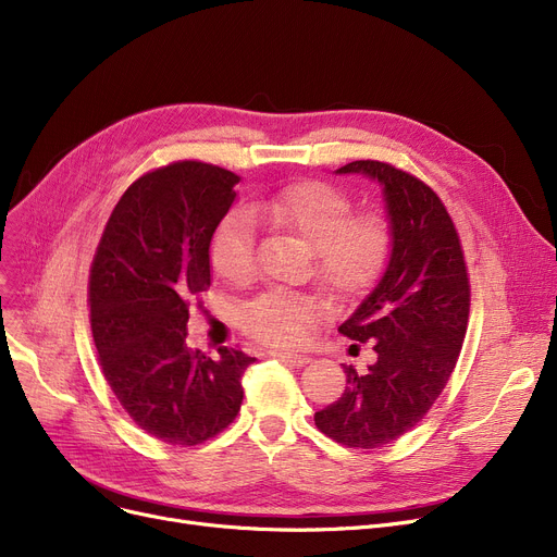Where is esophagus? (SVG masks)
<instances>
[{
	"mask_svg": "<svg viewBox=\"0 0 557 557\" xmlns=\"http://www.w3.org/2000/svg\"><path fill=\"white\" fill-rule=\"evenodd\" d=\"M273 359L282 361V363H288V366H296V368H302L307 366L311 359L307 355H296V352H280V349H275V352H271Z\"/></svg>",
	"mask_w": 557,
	"mask_h": 557,
	"instance_id": "34e87169",
	"label": "esophagus"
}]
</instances>
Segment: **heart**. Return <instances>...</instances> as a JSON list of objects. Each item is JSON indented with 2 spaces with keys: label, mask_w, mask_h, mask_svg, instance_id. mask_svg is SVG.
Here are the masks:
<instances>
[{
  "label": "heart",
  "mask_w": 557,
  "mask_h": 557,
  "mask_svg": "<svg viewBox=\"0 0 557 557\" xmlns=\"http://www.w3.org/2000/svg\"><path fill=\"white\" fill-rule=\"evenodd\" d=\"M257 221L273 230L302 237L313 248L315 277L334 296L355 298L382 275L393 227L382 212L352 216V200L345 191L318 181L286 185L250 205ZM257 230L246 210L227 212L210 242V261L219 277L246 284L257 271ZM320 302L290 290H269L242 309L248 336L269 345H298L315 320Z\"/></svg>",
  "instance_id": "heart-1"
}]
</instances>
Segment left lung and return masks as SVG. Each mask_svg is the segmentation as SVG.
Returning <instances> with one entry per match:
<instances>
[{
    "label": "left lung",
    "instance_id": "left-lung-1",
    "mask_svg": "<svg viewBox=\"0 0 557 557\" xmlns=\"http://www.w3.org/2000/svg\"><path fill=\"white\" fill-rule=\"evenodd\" d=\"M379 183L393 248L382 277L338 332L374 341L366 372L343 366L345 393L313 416L332 441L376 449L413 429L447 386L470 315V280L458 232L443 200L422 181L386 162L336 169Z\"/></svg>",
    "mask_w": 557,
    "mask_h": 557
}]
</instances>
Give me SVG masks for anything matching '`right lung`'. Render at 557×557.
<instances>
[{
  "instance_id": "1",
  "label": "right lung",
  "mask_w": 557,
  "mask_h": 557,
  "mask_svg": "<svg viewBox=\"0 0 557 557\" xmlns=\"http://www.w3.org/2000/svg\"><path fill=\"white\" fill-rule=\"evenodd\" d=\"M239 175L175 162L114 205L90 271V320L103 374L139 429L166 445L210 441L237 418L252 357L187 347L189 296L210 286V242Z\"/></svg>"
}]
</instances>
